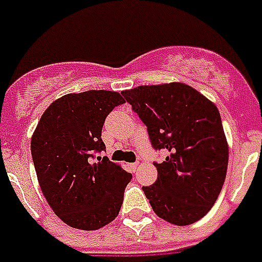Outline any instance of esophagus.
<instances>
[{"instance_id":"obj_1","label":"esophagus","mask_w":262,"mask_h":262,"mask_svg":"<svg viewBox=\"0 0 262 262\" xmlns=\"http://www.w3.org/2000/svg\"><path fill=\"white\" fill-rule=\"evenodd\" d=\"M130 167L133 168V170H135V171H136V168L139 167V163H133V164H130Z\"/></svg>"}]
</instances>
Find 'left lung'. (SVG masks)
Segmentation results:
<instances>
[{"mask_svg":"<svg viewBox=\"0 0 262 262\" xmlns=\"http://www.w3.org/2000/svg\"><path fill=\"white\" fill-rule=\"evenodd\" d=\"M145 125L155 149H167L155 163L158 179L143 186L156 215L187 226L207 215L223 187L228 143L215 103L190 85L166 83L122 91Z\"/></svg>","mask_w":262,"mask_h":262,"instance_id":"8db88e82","label":"left lung"}]
</instances>
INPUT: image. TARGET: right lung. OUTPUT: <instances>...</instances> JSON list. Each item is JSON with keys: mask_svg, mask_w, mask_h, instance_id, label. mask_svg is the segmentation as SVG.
Wrapping results in <instances>:
<instances>
[{"mask_svg": "<svg viewBox=\"0 0 262 262\" xmlns=\"http://www.w3.org/2000/svg\"><path fill=\"white\" fill-rule=\"evenodd\" d=\"M125 103L114 91L68 94L47 107L31 137V154L39 186L55 215L73 228L94 231L118 216L132 175L95 152L104 119Z\"/></svg>", "mask_w": 262, "mask_h": 262, "instance_id": "add662e5", "label": "right lung"}]
</instances>
